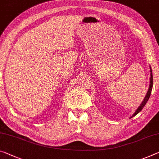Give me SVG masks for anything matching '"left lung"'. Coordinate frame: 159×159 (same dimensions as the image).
<instances>
[{
  "label": "left lung",
  "mask_w": 159,
  "mask_h": 159,
  "mask_svg": "<svg viewBox=\"0 0 159 159\" xmlns=\"http://www.w3.org/2000/svg\"><path fill=\"white\" fill-rule=\"evenodd\" d=\"M151 78H150V85H149V88H148V92L147 93V95H146V96L144 98V100H143V102H142V104H141V105L139 107H138V109L137 110V111H136L134 112V114L133 115L132 117H133L134 116H135L136 115H137L139 112L140 111H142L143 107L145 106V105L147 104V102L148 101V100L149 99V97H150V95L151 93H152V87H153V75H152V69H151Z\"/></svg>",
  "instance_id": "8db88e82"
}]
</instances>
